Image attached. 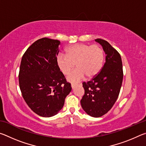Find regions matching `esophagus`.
<instances>
[{"instance_id": "obj_1", "label": "esophagus", "mask_w": 146, "mask_h": 146, "mask_svg": "<svg viewBox=\"0 0 146 146\" xmlns=\"http://www.w3.org/2000/svg\"><path fill=\"white\" fill-rule=\"evenodd\" d=\"M76 85V84H71V88H72L73 89L75 87Z\"/></svg>"}]
</instances>
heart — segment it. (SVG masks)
<instances>
[{"instance_id": "b5f03b06", "label": "heart", "mask_w": 146, "mask_h": 146, "mask_svg": "<svg viewBox=\"0 0 146 146\" xmlns=\"http://www.w3.org/2000/svg\"><path fill=\"white\" fill-rule=\"evenodd\" d=\"M66 55L58 53L56 62L59 70L65 75H68L76 65L77 68L68 76L70 82H78L85 76L93 78L102 70L105 54L99 45L75 44L66 48Z\"/></svg>"}]
</instances>
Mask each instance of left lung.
<instances>
[{
  "instance_id": "1",
  "label": "left lung",
  "mask_w": 146,
  "mask_h": 146,
  "mask_svg": "<svg viewBox=\"0 0 146 146\" xmlns=\"http://www.w3.org/2000/svg\"><path fill=\"white\" fill-rule=\"evenodd\" d=\"M95 41L103 47L106 62L97 76L82 83L84 95L80 104L89 115L100 117L107 113L117 100L123 80V68L120 53L108 42L101 38Z\"/></svg>"
}]
</instances>
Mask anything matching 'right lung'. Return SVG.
Returning a JSON list of instances; mask_svg holds the SVG:
<instances>
[{
	"mask_svg": "<svg viewBox=\"0 0 146 146\" xmlns=\"http://www.w3.org/2000/svg\"><path fill=\"white\" fill-rule=\"evenodd\" d=\"M60 42L40 38L27 49L22 57L19 73V87L27 104L43 117L57 114L71 91L56 62Z\"/></svg>",
	"mask_w": 146,
	"mask_h": 146,
	"instance_id": "right-lung-1",
	"label": "right lung"
}]
</instances>
